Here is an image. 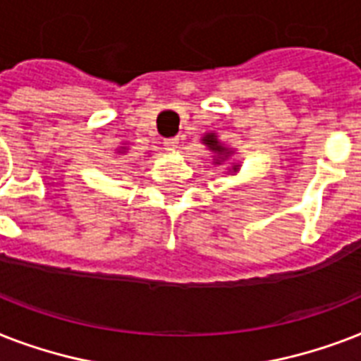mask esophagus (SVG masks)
Segmentation results:
<instances>
[{"label":"esophagus","mask_w":361,"mask_h":361,"mask_svg":"<svg viewBox=\"0 0 361 361\" xmlns=\"http://www.w3.org/2000/svg\"><path fill=\"white\" fill-rule=\"evenodd\" d=\"M163 144H164V149H169V152H174L176 147L180 146V138H178V136H176V138H166Z\"/></svg>","instance_id":"obj_1"}]
</instances>
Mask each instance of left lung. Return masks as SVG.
I'll return each instance as SVG.
<instances>
[{
	"mask_svg": "<svg viewBox=\"0 0 361 361\" xmlns=\"http://www.w3.org/2000/svg\"><path fill=\"white\" fill-rule=\"evenodd\" d=\"M202 144H206V146H208L209 149L215 153V157H214L215 164H221L223 161H225V159H228V155H232V149H228V147L223 146V144L217 140V135H215V133H208V135H204ZM238 166H240V164H232L231 172H238Z\"/></svg>",
	"mask_w": 361,
	"mask_h": 361,
	"instance_id": "1",
	"label": "left lung"
}]
</instances>
